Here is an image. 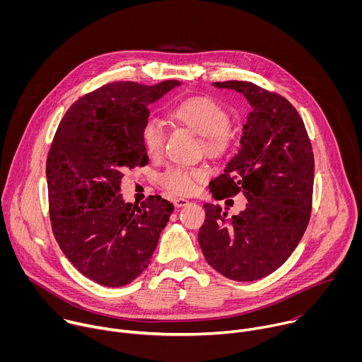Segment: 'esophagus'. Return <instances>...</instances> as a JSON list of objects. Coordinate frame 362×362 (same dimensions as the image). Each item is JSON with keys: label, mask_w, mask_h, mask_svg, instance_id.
<instances>
[{"label": "esophagus", "mask_w": 362, "mask_h": 362, "mask_svg": "<svg viewBox=\"0 0 362 362\" xmlns=\"http://www.w3.org/2000/svg\"><path fill=\"white\" fill-rule=\"evenodd\" d=\"M187 203H189V200L185 199V197H176V199H173V204L176 206V208H182V206H186Z\"/></svg>", "instance_id": "obj_1"}]
</instances>
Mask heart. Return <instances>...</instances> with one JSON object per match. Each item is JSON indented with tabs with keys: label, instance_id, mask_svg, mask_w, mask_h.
Returning a JSON list of instances; mask_svg holds the SVG:
<instances>
[{
	"label": "heart",
	"instance_id": "b5f03b06",
	"mask_svg": "<svg viewBox=\"0 0 362 362\" xmlns=\"http://www.w3.org/2000/svg\"><path fill=\"white\" fill-rule=\"evenodd\" d=\"M170 117L179 124L204 136V148L211 154L225 153L232 141L229 124L230 116L228 110L215 98L208 95H192L175 105ZM141 140L150 156H159L163 151L166 132L163 123L150 117L141 127ZM203 179V172L194 168L170 166L163 170L158 180L159 185L173 194H190L196 182Z\"/></svg>",
	"mask_w": 362,
	"mask_h": 362
}]
</instances>
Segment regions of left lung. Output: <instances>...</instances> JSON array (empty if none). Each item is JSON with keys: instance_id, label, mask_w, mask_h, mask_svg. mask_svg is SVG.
I'll use <instances>...</instances> for the list:
<instances>
[{"instance_id": "left-lung-1", "label": "left lung", "mask_w": 362, "mask_h": 362, "mask_svg": "<svg viewBox=\"0 0 362 362\" xmlns=\"http://www.w3.org/2000/svg\"><path fill=\"white\" fill-rule=\"evenodd\" d=\"M242 93L252 106L240 150L211 182L215 199L243 193L246 209L226 218L204 203L199 230L204 259L223 276L249 282L275 272L302 239L311 218L314 151L296 109L281 94L250 81H216Z\"/></svg>"}]
</instances>
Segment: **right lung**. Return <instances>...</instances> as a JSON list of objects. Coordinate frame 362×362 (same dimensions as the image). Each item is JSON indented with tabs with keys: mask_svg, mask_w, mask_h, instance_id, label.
<instances>
[{
	"mask_svg": "<svg viewBox=\"0 0 362 362\" xmlns=\"http://www.w3.org/2000/svg\"><path fill=\"white\" fill-rule=\"evenodd\" d=\"M177 84L115 81L84 94L48 150L51 229L69 261L100 285H127L147 268L175 209L158 194L137 206L119 193L124 172L148 163L141 140L147 106Z\"/></svg>",
	"mask_w": 362,
	"mask_h": 362,
	"instance_id": "1",
	"label": "right lung"
}]
</instances>
